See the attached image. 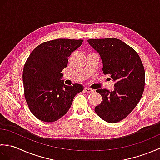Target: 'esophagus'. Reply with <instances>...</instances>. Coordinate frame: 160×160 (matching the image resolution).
Listing matches in <instances>:
<instances>
[{
  "label": "esophagus",
  "instance_id": "1",
  "mask_svg": "<svg viewBox=\"0 0 160 160\" xmlns=\"http://www.w3.org/2000/svg\"><path fill=\"white\" fill-rule=\"evenodd\" d=\"M84 91H85L86 92L88 93H93V91H94L93 89H90V88H88V87H85V88H84Z\"/></svg>",
  "mask_w": 160,
  "mask_h": 160
}]
</instances>
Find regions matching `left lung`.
Returning <instances> with one entry per match:
<instances>
[{
	"label": "left lung",
	"instance_id": "left-lung-1",
	"mask_svg": "<svg viewBox=\"0 0 160 160\" xmlns=\"http://www.w3.org/2000/svg\"><path fill=\"white\" fill-rule=\"evenodd\" d=\"M88 42L99 53L104 75L110 74L115 81L113 91L96 90L102 96L95 111L102 120L116 123L134 109L144 92L145 71L138 53L117 38L89 39Z\"/></svg>",
	"mask_w": 160,
	"mask_h": 160
}]
</instances>
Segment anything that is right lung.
<instances>
[{"mask_svg": "<svg viewBox=\"0 0 160 160\" xmlns=\"http://www.w3.org/2000/svg\"><path fill=\"white\" fill-rule=\"evenodd\" d=\"M82 42L65 38L49 40L30 53L23 68L24 94L30 111L38 120H59L69 111L76 95L83 90L80 84L67 86L61 80L68 57Z\"/></svg>", "mask_w": 160, "mask_h": 160, "instance_id": "1", "label": "right lung"}]
</instances>
